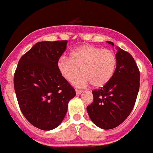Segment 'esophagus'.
I'll use <instances>...</instances> for the list:
<instances>
[{"label": "esophagus", "instance_id": "obj_1", "mask_svg": "<svg viewBox=\"0 0 153 153\" xmlns=\"http://www.w3.org/2000/svg\"><path fill=\"white\" fill-rule=\"evenodd\" d=\"M76 94H80L82 93V91L81 90H76Z\"/></svg>", "mask_w": 153, "mask_h": 153}]
</instances>
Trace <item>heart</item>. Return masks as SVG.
I'll return each mask as SVG.
<instances>
[{"label": "heart", "mask_w": 153, "mask_h": 153, "mask_svg": "<svg viewBox=\"0 0 153 153\" xmlns=\"http://www.w3.org/2000/svg\"><path fill=\"white\" fill-rule=\"evenodd\" d=\"M57 67L62 77L74 81L79 74L84 76L76 81L78 85L90 83L94 88H102L113 78L117 67V57L113 51L91 45L80 46L70 53V58L62 57Z\"/></svg>", "instance_id": "obj_1"}]
</instances>
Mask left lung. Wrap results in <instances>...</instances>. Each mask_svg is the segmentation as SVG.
<instances>
[{
  "mask_svg": "<svg viewBox=\"0 0 153 153\" xmlns=\"http://www.w3.org/2000/svg\"><path fill=\"white\" fill-rule=\"evenodd\" d=\"M114 46L111 41H107ZM117 67L113 78L92 91L94 100L87 107L90 119L102 129L118 127L133 109L140 87V72L129 53L117 48Z\"/></svg>",
  "mask_w": 153,
  "mask_h": 153,
  "instance_id": "obj_1",
  "label": "left lung"
}]
</instances>
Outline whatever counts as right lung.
Instances as JSON below:
<instances>
[{
  "label": "right lung",
  "instance_id": "right-lung-1",
  "mask_svg": "<svg viewBox=\"0 0 153 153\" xmlns=\"http://www.w3.org/2000/svg\"><path fill=\"white\" fill-rule=\"evenodd\" d=\"M66 40L35 44L18 63L14 87L20 109L33 126L51 131L65 118L74 88L59 73L57 63Z\"/></svg>",
  "mask_w": 153,
  "mask_h": 153
}]
</instances>
